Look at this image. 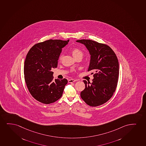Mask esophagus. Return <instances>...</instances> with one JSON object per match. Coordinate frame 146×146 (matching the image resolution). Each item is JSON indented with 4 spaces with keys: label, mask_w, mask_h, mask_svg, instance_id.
Masks as SVG:
<instances>
[{
    "label": "esophagus",
    "mask_w": 146,
    "mask_h": 146,
    "mask_svg": "<svg viewBox=\"0 0 146 146\" xmlns=\"http://www.w3.org/2000/svg\"><path fill=\"white\" fill-rule=\"evenodd\" d=\"M77 80L75 79H69L68 80V83H73L74 82L76 81Z\"/></svg>",
    "instance_id": "esophagus-1"
}]
</instances>
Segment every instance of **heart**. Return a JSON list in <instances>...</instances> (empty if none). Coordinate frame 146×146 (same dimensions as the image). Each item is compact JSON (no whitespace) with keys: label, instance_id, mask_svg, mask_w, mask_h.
I'll list each match as a JSON object with an SVG mask.
<instances>
[{"label":"heart","instance_id":"1","mask_svg":"<svg viewBox=\"0 0 146 146\" xmlns=\"http://www.w3.org/2000/svg\"><path fill=\"white\" fill-rule=\"evenodd\" d=\"M71 53H72L73 56L75 58H76L78 57H82L83 55V53L81 50H80L77 48H75L72 49ZM62 58V55H61L59 57V60H61Z\"/></svg>","mask_w":146,"mask_h":146}]
</instances>
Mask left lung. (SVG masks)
I'll return each mask as SVG.
<instances>
[{"instance_id":"1","label":"left lung","mask_w":146,"mask_h":146,"mask_svg":"<svg viewBox=\"0 0 146 146\" xmlns=\"http://www.w3.org/2000/svg\"><path fill=\"white\" fill-rule=\"evenodd\" d=\"M76 42L83 44L88 50L91 56L88 71L95 72L92 83L84 80L85 88L81 92V97L90 106H100L107 102L115 91L119 75L117 58L106 44L90 40Z\"/></svg>"}]
</instances>
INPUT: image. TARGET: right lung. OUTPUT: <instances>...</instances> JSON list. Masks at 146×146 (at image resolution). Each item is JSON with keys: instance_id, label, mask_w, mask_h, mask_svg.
Here are the masks:
<instances>
[{"instance_id": "1", "label": "right lung", "mask_w": 146, "mask_h": 146, "mask_svg": "<svg viewBox=\"0 0 146 146\" xmlns=\"http://www.w3.org/2000/svg\"><path fill=\"white\" fill-rule=\"evenodd\" d=\"M69 40H49L35 44L25 59L24 73L27 86L33 97L40 102L49 104L62 96L67 80L53 81V68L57 67L62 48Z\"/></svg>"}]
</instances>
